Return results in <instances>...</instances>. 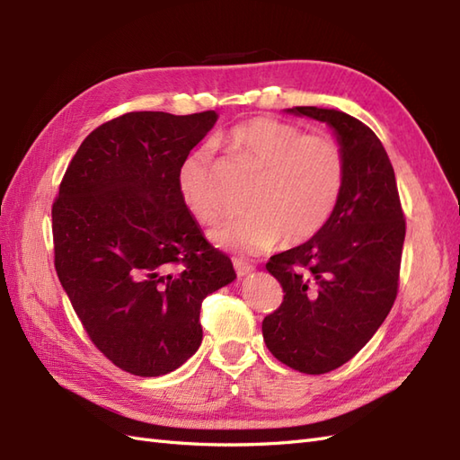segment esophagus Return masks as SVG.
Segmentation results:
<instances>
[{
  "mask_svg": "<svg viewBox=\"0 0 460 460\" xmlns=\"http://www.w3.org/2000/svg\"><path fill=\"white\" fill-rule=\"evenodd\" d=\"M233 267H235V272L239 277H245V275H249V272H252V269H255L243 259H233Z\"/></svg>",
  "mask_w": 460,
  "mask_h": 460,
  "instance_id": "1",
  "label": "esophagus"
}]
</instances>
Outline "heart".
Segmentation results:
<instances>
[{"label": "heart", "mask_w": 460, "mask_h": 460, "mask_svg": "<svg viewBox=\"0 0 460 460\" xmlns=\"http://www.w3.org/2000/svg\"><path fill=\"white\" fill-rule=\"evenodd\" d=\"M231 158L259 173L247 198L251 213L213 233L221 247L259 255L279 245H300L324 229L344 185V152L328 134H302L296 124L257 116L223 136ZM178 190L188 211L201 225L223 215L215 162L209 148H195L178 168Z\"/></svg>", "instance_id": "1"}]
</instances>
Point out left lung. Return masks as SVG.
Masks as SVG:
<instances>
[{
	"mask_svg": "<svg viewBox=\"0 0 460 460\" xmlns=\"http://www.w3.org/2000/svg\"><path fill=\"white\" fill-rule=\"evenodd\" d=\"M287 112L326 122L344 152V185L324 229L267 262L285 296L262 320L265 344L282 364L318 376L354 358L392 310L405 217L394 165L369 126L334 109Z\"/></svg>",
	"mask_w": 460,
	"mask_h": 460,
	"instance_id": "obj_1",
	"label": "left lung"
}]
</instances>
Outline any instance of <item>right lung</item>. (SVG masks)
<instances>
[{"mask_svg":"<svg viewBox=\"0 0 460 460\" xmlns=\"http://www.w3.org/2000/svg\"><path fill=\"white\" fill-rule=\"evenodd\" d=\"M215 111L128 112L86 136L53 203L55 270L93 344L140 377L198 351L201 302L235 280L178 190Z\"/></svg>","mask_w":460,"mask_h":460,"instance_id":"obj_1","label":"right lung"}]
</instances>
